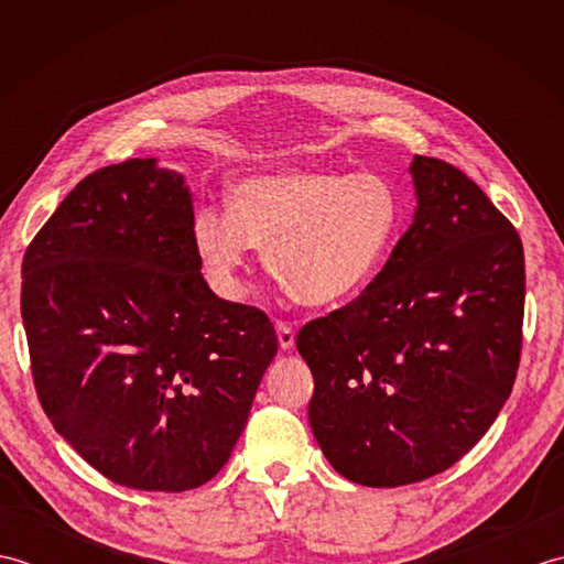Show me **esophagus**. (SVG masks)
Listing matches in <instances>:
<instances>
[{
  "mask_svg": "<svg viewBox=\"0 0 564 564\" xmlns=\"http://www.w3.org/2000/svg\"><path fill=\"white\" fill-rule=\"evenodd\" d=\"M275 334H279V346L283 351H291L295 346V329L289 322H275Z\"/></svg>",
  "mask_w": 564,
  "mask_h": 564,
  "instance_id": "1",
  "label": "esophagus"
}]
</instances>
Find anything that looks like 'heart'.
<instances>
[{
    "label": "heart",
    "mask_w": 564,
    "mask_h": 564,
    "mask_svg": "<svg viewBox=\"0 0 564 564\" xmlns=\"http://www.w3.org/2000/svg\"><path fill=\"white\" fill-rule=\"evenodd\" d=\"M402 198L386 176L327 166L254 174L230 191V213L200 208L194 247L213 289L242 297L251 247L297 305L337 307L361 295L390 257Z\"/></svg>",
    "instance_id": "heart-1"
}]
</instances>
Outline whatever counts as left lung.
I'll list each match as a JSON object with an SVG mask.
<instances>
[{
  "mask_svg": "<svg viewBox=\"0 0 564 564\" xmlns=\"http://www.w3.org/2000/svg\"><path fill=\"white\" fill-rule=\"evenodd\" d=\"M412 225L368 289L310 322V426L366 487L422 482L458 463L509 400L521 356L523 247L453 164L414 154Z\"/></svg>",
  "mask_w": 564,
  "mask_h": 564,
  "instance_id": "8db88e82",
  "label": "left lung"
}]
</instances>
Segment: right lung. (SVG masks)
Returning <instances> with one entry per match:
<instances>
[{
  "instance_id": "obj_1",
  "label": "right lung",
  "mask_w": 564,
  "mask_h": 564,
  "mask_svg": "<svg viewBox=\"0 0 564 564\" xmlns=\"http://www.w3.org/2000/svg\"><path fill=\"white\" fill-rule=\"evenodd\" d=\"M21 273L35 392L57 434L116 485L213 480L279 339L261 310L208 289L184 174L145 158L82 178Z\"/></svg>"
}]
</instances>
